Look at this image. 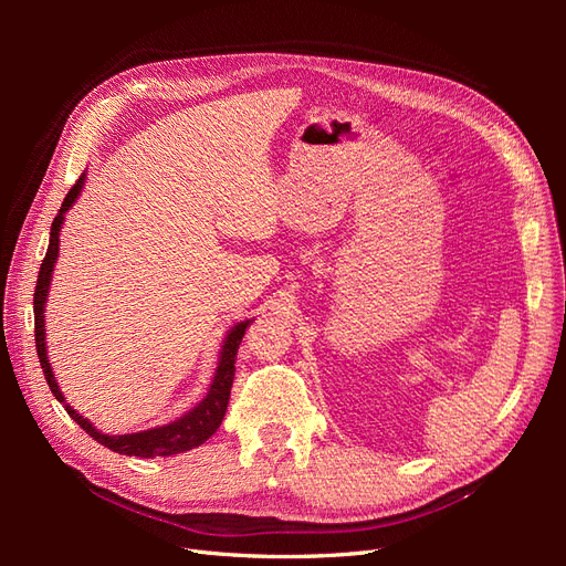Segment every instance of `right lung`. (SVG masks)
<instances>
[{
  "mask_svg": "<svg viewBox=\"0 0 566 566\" xmlns=\"http://www.w3.org/2000/svg\"><path fill=\"white\" fill-rule=\"evenodd\" d=\"M84 181H87V172H82L77 184L67 191L61 210L51 224L49 233V248L46 256L40 266V276H38V287H35V345H38V356H40V366L44 370L46 385L54 394L56 401L63 403L65 413L71 416L84 432L94 437L101 447H106L119 455H136V458H156V455H177L184 451L198 449L200 443L208 441L217 427L224 420L229 397H231V385H233V375H235V354L238 347H241V339L245 335V328L252 323V318L235 323L231 331H227L224 339H221V349L217 358V368L212 375V382L208 387V394H205L202 401L196 403L191 410L172 422L160 424V427H150V430L144 432H132V434H104L98 432L96 427L84 418L82 413L65 401L63 391L54 378V368L49 364V354H46V323H44V312H46V297H49V287H51V276H54V266L59 260V245H61V229L65 221V212L73 208L75 200L80 198Z\"/></svg>",
  "mask_w": 566,
  "mask_h": 566,
  "instance_id": "obj_1",
  "label": "right lung"
}]
</instances>
